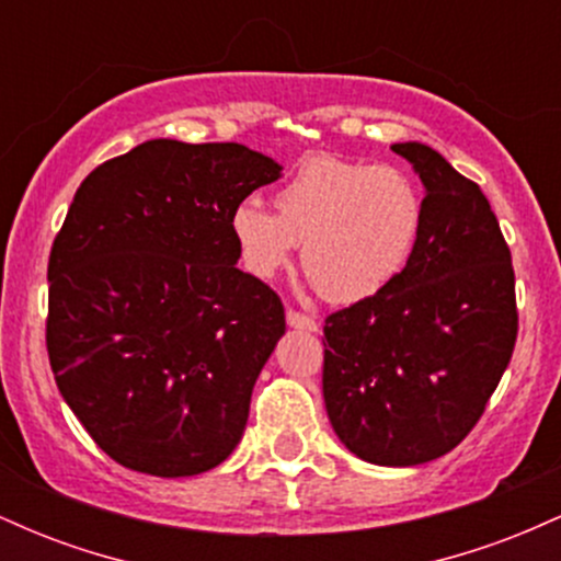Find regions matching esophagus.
I'll return each mask as SVG.
<instances>
[{"label":"esophagus","mask_w":561,"mask_h":561,"mask_svg":"<svg viewBox=\"0 0 561 561\" xmlns=\"http://www.w3.org/2000/svg\"><path fill=\"white\" fill-rule=\"evenodd\" d=\"M287 324L295 327V330H306V332H317V321H313L308 313L298 311V308H287Z\"/></svg>","instance_id":"obj_1"}]
</instances>
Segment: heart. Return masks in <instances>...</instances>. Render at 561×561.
I'll return each mask as SVG.
<instances>
[{"instance_id": "b5f03b06", "label": "heart", "mask_w": 561, "mask_h": 561, "mask_svg": "<svg viewBox=\"0 0 561 561\" xmlns=\"http://www.w3.org/2000/svg\"><path fill=\"white\" fill-rule=\"evenodd\" d=\"M276 214L244 197L229 216L242 268L272 279L302 244V268L324 298H371L403 272L420 242L424 199L396 165L311 156L274 192Z\"/></svg>"}]
</instances>
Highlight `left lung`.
<instances>
[{
  "mask_svg": "<svg viewBox=\"0 0 561 561\" xmlns=\"http://www.w3.org/2000/svg\"><path fill=\"white\" fill-rule=\"evenodd\" d=\"M420 173L424 224L409 263L324 321V403L340 440L379 467L459 446L517 343L508 244L491 203L433 147L392 145Z\"/></svg>",
  "mask_w": 561,
  "mask_h": 561,
  "instance_id": "left-lung-1",
  "label": "left lung"
}]
</instances>
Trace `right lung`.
Masks as SVG:
<instances>
[{"label":"right lung","mask_w":561,"mask_h":561,"mask_svg":"<svg viewBox=\"0 0 561 561\" xmlns=\"http://www.w3.org/2000/svg\"><path fill=\"white\" fill-rule=\"evenodd\" d=\"M282 165L237 141L150 139L83 179L49 253L47 353L92 440L134 472L221 465L285 306L234 266V205Z\"/></svg>","instance_id":"1"}]
</instances>
